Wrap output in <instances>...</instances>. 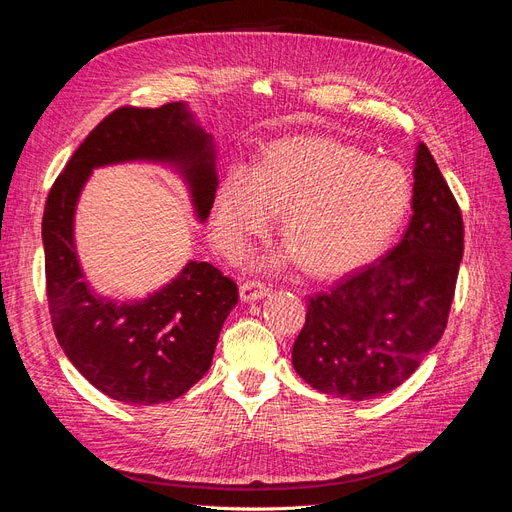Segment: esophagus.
Returning a JSON list of instances; mask_svg holds the SVG:
<instances>
[{
  "mask_svg": "<svg viewBox=\"0 0 512 512\" xmlns=\"http://www.w3.org/2000/svg\"><path fill=\"white\" fill-rule=\"evenodd\" d=\"M267 284L260 282V280H247L241 284L239 288V294H241V301H258L267 294Z\"/></svg>",
  "mask_w": 512,
  "mask_h": 512,
  "instance_id": "1",
  "label": "esophagus"
}]
</instances>
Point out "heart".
Segmentation results:
<instances>
[{"label":"heart","mask_w":512,"mask_h":512,"mask_svg":"<svg viewBox=\"0 0 512 512\" xmlns=\"http://www.w3.org/2000/svg\"><path fill=\"white\" fill-rule=\"evenodd\" d=\"M410 207L412 181L397 162L331 138H299L271 145L254 170H228L215 196L213 239L237 258L282 211L286 260L335 277L378 258Z\"/></svg>","instance_id":"obj_1"}]
</instances>
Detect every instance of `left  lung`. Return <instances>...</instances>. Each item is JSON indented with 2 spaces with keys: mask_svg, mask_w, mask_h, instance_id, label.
I'll return each mask as SVG.
<instances>
[{
  "mask_svg": "<svg viewBox=\"0 0 512 512\" xmlns=\"http://www.w3.org/2000/svg\"><path fill=\"white\" fill-rule=\"evenodd\" d=\"M461 256V209L421 143L404 237L380 260L307 299L292 346L297 374L320 393L354 401L397 389L440 342Z\"/></svg>",
  "mask_w": 512,
  "mask_h": 512,
  "instance_id": "obj_1",
  "label": "left lung"
}]
</instances>
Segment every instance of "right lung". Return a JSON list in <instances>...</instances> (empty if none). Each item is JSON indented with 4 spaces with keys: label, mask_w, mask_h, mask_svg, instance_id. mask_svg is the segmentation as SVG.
<instances>
[{
    "label": "right lung",
    "mask_w": 512,
    "mask_h": 512,
    "mask_svg": "<svg viewBox=\"0 0 512 512\" xmlns=\"http://www.w3.org/2000/svg\"><path fill=\"white\" fill-rule=\"evenodd\" d=\"M211 136L181 102L119 106L87 134L49 192L42 215L46 299L59 346L104 395L153 406L177 399L207 374L237 284L209 262H188L160 292L117 305L83 280L72 243L74 207L91 170L128 160L175 164L205 220L215 200Z\"/></svg>",
    "instance_id": "right-lung-1"
}]
</instances>
